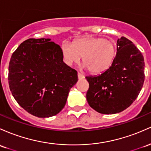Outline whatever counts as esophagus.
<instances>
[{
	"label": "esophagus",
	"instance_id": "obj_1",
	"mask_svg": "<svg viewBox=\"0 0 151 151\" xmlns=\"http://www.w3.org/2000/svg\"><path fill=\"white\" fill-rule=\"evenodd\" d=\"M77 76H78L79 79H83L84 78V76L82 75V74H80V73H79V72H78V74H77Z\"/></svg>",
	"mask_w": 151,
	"mask_h": 151
}]
</instances>
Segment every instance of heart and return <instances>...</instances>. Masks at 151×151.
<instances>
[{
    "instance_id": "1",
    "label": "heart",
    "mask_w": 151,
    "mask_h": 151,
    "mask_svg": "<svg viewBox=\"0 0 151 151\" xmlns=\"http://www.w3.org/2000/svg\"><path fill=\"white\" fill-rule=\"evenodd\" d=\"M61 49L63 60L67 65L79 62L82 57L84 64L82 68L94 74H100L108 70L117 54L115 43L104 38L92 36L79 38L72 44L64 41Z\"/></svg>"
}]
</instances>
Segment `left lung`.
I'll list each match as a JSON object with an SVG mask.
<instances>
[{
    "label": "left lung",
    "instance_id": "obj_1",
    "mask_svg": "<svg viewBox=\"0 0 151 151\" xmlns=\"http://www.w3.org/2000/svg\"><path fill=\"white\" fill-rule=\"evenodd\" d=\"M145 63L141 52L125 37L117 41V54L110 69L85 78L88 104L102 114H116L127 108L143 87Z\"/></svg>",
    "mask_w": 151,
    "mask_h": 151
}]
</instances>
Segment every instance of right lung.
I'll return each mask as SVG.
<instances>
[{"instance_id":"1","label":"right lung","mask_w":151,"mask_h":151,"mask_svg":"<svg viewBox=\"0 0 151 151\" xmlns=\"http://www.w3.org/2000/svg\"><path fill=\"white\" fill-rule=\"evenodd\" d=\"M77 80V71L63 62L60 46L50 39H28L11 56V93L21 107L38 117L59 113Z\"/></svg>"}]
</instances>
